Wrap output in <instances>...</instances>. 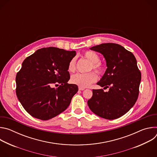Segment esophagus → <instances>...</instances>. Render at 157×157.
<instances>
[{"instance_id": "34e87169", "label": "esophagus", "mask_w": 157, "mask_h": 157, "mask_svg": "<svg viewBox=\"0 0 157 157\" xmlns=\"http://www.w3.org/2000/svg\"><path fill=\"white\" fill-rule=\"evenodd\" d=\"M84 89V88H83V87H79V91H83Z\"/></svg>"}]
</instances>
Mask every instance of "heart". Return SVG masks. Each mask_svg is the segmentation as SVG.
<instances>
[{
    "label": "heart",
    "mask_w": 157,
    "mask_h": 157,
    "mask_svg": "<svg viewBox=\"0 0 157 157\" xmlns=\"http://www.w3.org/2000/svg\"><path fill=\"white\" fill-rule=\"evenodd\" d=\"M84 56L91 63L90 70H94L99 74L103 73L104 66L99 62L100 60L99 56L95 52L91 51L86 52ZM76 70V59L73 58L69 63L68 70L70 72H74ZM98 79L97 75L94 72H89L87 73H78L72 76L71 81L73 84H76L81 87H86L94 82Z\"/></svg>",
    "instance_id": "obj_1"
}]
</instances>
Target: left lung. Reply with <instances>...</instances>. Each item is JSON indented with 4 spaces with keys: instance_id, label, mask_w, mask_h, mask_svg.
Segmentation results:
<instances>
[{
    "instance_id": "1",
    "label": "left lung",
    "mask_w": 157,
    "mask_h": 157,
    "mask_svg": "<svg viewBox=\"0 0 157 157\" xmlns=\"http://www.w3.org/2000/svg\"><path fill=\"white\" fill-rule=\"evenodd\" d=\"M90 49L101 53L105 59L107 68L97 84L109 89L108 92L93 89L88 106L104 119L119 118L134 105L139 96L141 73L136 57L116 43H102Z\"/></svg>"
}]
</instances>
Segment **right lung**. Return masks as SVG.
<instances>
[{"label": "right lung", "mask_w": 157, "mask_h": 157, "mask_svg": "<svg viewBox=\"0 0 157 157\" xmlns=\"http://www.w3.org/2000/svg\"><path fill=\"white\" fill-rule=\"evenodd\" d=\"M75 51L55 47L36 50L22 63L16 76V94L27 113L47 121L63 113L70 105L78 87L68 84L70 61ZM54 84L59 85L53 87Z\"/></svg>", "instance_id": "1"}]
</instances>
